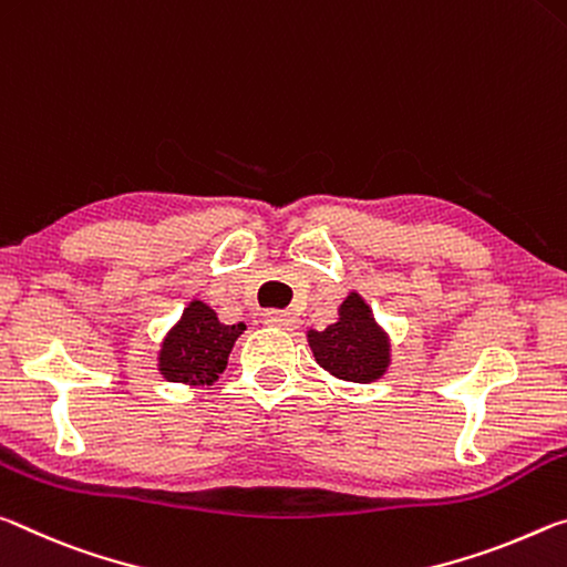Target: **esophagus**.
<instances>
[{
  "label": "esophagus",
  "instance_id": "1",
  "mask_svg": "<svg viewBox=\"0 0 567 567\" xmlns=\"http://www.w3.org/2000/svg\"><path fill=\"white\" fill-rule=\"evenodd\" d=\"M264 319H266V323H271V327H278V329H289V327H293V317H291V311H278V309H271V311H266V313H264Z\"/></svg>",
  "mask_w": 567,
  "mask_h": 567
}]
</instances>
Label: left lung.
Here are the masks:
<instances>
[{
  "instance_id": "8db88e82",
  "label": "left lung",
  "mask_w": 567,
  "mask_h": 567,
  "mask_svg": "<svg viewBox=\"0 0 567 567\" xmlns=\"http://www.w3.org/2000/svg\"><path fill=\"white\" fill-rule=\"evenodd\" d=\"M309 347L319 364L344 382L369 384L389 367V337L377 327L367 301L349 293L339 306V321L323 331H309Z\"/></svg>"
}]
</instances>
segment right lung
I'll return each instance as SVG.
<instances>
[{"instance_id": "right-lung-1", "label": "right lung", "mask_w": 567, "mask_h": 567, "mask_svg": "<svg viewBox=\"0 0 567 567\" xmlns=\"http://www.w3.org/2000/svg\"><path fill=\"white\" fill-rule=\"evenodd\" d=\"M246 323H220L203 301H190L161 347V374L168 382L213 384L228 364V354Z\"/></svg>"}]
</instances>
